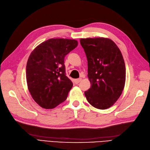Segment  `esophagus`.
Returning a JSON list of instances; mask_svg holds the SVG:
<instances>
[{"mask_svg": "<svg viewBox=\"0 0 150 150\" xmlns=\"http://www.w3.org/2000/svg\"><path fill=\"white\" fill-rule=\"evenodd\" d=\"M81 80H82V79H75V84H79V82H80L81 81Z\"/></svg>", "mask_w": 150, "mask_h": 150, "instance_id": "1", "label": "esophagus"}]
</instances>
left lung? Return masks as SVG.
<instances>
[{"mask_svg": "<svg viewBox=\"0 0 150 150\" xmlns=\"http://www.w3.org/2000/svg\"><path fill=\"white\" fill-rule=\"evenodd\" d=\"M88 60V77L91 88L84 92L91 106L100 110L112 106L119 99L126 81L122 53L108 38L81 39Z\"/></svg>", "mask_w": 150, "mask_h": 150, "instance_id": "left-lung-1", "label": "left lung"}]
</instances>
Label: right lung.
<instances>
[{
	"mask_svg": "<svg viewBox=\"0 0 150 150\" xmlns=\"http://www.w3.org/2000/svg\"><path fill=\"white\" fill-rule=\"evenodd\" d=\"M78 45L74 39H50L31 53L26 64L28 90L40 107L52 109L64 101L73 86L64 57Z\"/></svg>",
	"mask_w": 150,
	"mask_h": 150,
	"instance_id": "obj_1",
	"label": "right lung"
}]
</instances>
